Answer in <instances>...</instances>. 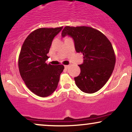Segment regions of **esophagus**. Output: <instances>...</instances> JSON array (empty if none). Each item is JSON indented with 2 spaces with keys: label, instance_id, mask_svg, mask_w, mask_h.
<instances>
[{
  "label": "esophagus",
  "instance_id": "esophagus-1",
  "mask_svg": "<svg viewBox=\"0 0 132 132\" xmlns=\"http://www.w3.org/2000/svg\"><path fill=\"white\" fill-rule=\"evenodd\" d=\"M69 67V65H65V66H64V68H66V69H68V68Z\"/></svg>",
  "mask_w": 132,
  "mask_h": 132
}]
</instances>
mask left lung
<instances>
[{
	"label": "left lung",
	"instance_id": "obj_1",
	"mask_svg": "<svg viewBox=\"0 0 132 132\" xmlns=\"http://www.w3.org/2000/svg\"><path fill=\"white\" fill-rule=\"evenodd\" d=\"M61 35L74 39L76 51L84 55L83 64L79 65L80 73L74 80L82 92L93 93L100 90L111 76L116 55L109 39L92 27L66 26Z\"/></svg>",
	"mask_w": 132,
	"mask_h": 132
}]
</instances>
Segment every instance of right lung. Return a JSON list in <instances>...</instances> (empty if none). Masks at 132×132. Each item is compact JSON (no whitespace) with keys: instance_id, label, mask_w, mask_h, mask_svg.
<instances>
[{"instance_id":"1","label":"right lung","mask_w":132,"mask_h":132,"mask_svg":"<svg viewBox=\"0 0 132 132\" xmlns=\"http://www.w3.org/2000/svg\"><path fill=\"white\" fill-rule=\"evenodd\" d=\"M63 29L39 28L25 39L18 58L21 77L29 89L37 96L46 97L56 89L64 66L47 64L52 40Z\"/></svg>"}]
</instances>
